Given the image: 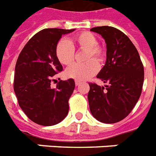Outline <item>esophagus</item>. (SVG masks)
I'll return each mask as SVG.
<instances>
[{
	"mask_svg": "<svg viewBox=\"0 0 156 156\" xmlns=\"http://www.w3.org/2000/svg\"><path fill=\"white\" fill-rule=\"evenodd\" d=\"M75 83H76V86L80 85V84H81V82L79 81V80H76V81H75Z\"/></svg>",
	"mask_w": 156,
	"mask_h": 156,
	"instance_id": "1",
	"label": "esophagus"
}]
</instances>
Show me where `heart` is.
<instances>
[{
	"label": "heart",
	"instance_id": "obj_1",
	"mask_svg": "<svg viewBox=\"0 0 156 156\" xmlns=\"http://www.w3.org/2000/svg\"><path fill=\"white\" fill-rule=\"evenodd\" d=\"M96 36L90 32H82L75 37V43L80 49H85V60L93 57L98 61H101L105 56V51L101 46L98 45ZM55 54L62 64L68 65L74 59L75 50L72 43L67 39H61L55 47ZM90 61V60H89ZM99 67L95 60L91 59L85 63H74L66 70L68 77L76 80L83 81L88 79L98 72Z\"/></svg>",
	"mask_w": 156,
	"mask_h": 156
}]
</instances>
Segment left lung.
Here are the masks:
<instances>
[{
  "instance_id": "1",
  "label": "left lung",
  "mask_w": 156,
  "mask_h": 156,
  "mask_svg": "<svg viewBox=\"0 0 156 156\" xmlns=\"http://www.w3.org/2000/svg\"><path fill=\"white\" fill-rule=\"evenodd\" d=\"M90 30L101 34L106 43V61L97 77L108 84L88 83L89 109L101 122H118L127 117L140 98L143 63L136 47L121 30L107 26Z\"/></svg>"
}]
</instances>
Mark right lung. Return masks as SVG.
<instances>
[{
    "label": "right lung",
    "instance_id": "add662e5",
    "mask_svg": "<svg viewBox=\"0 0 156 156\" xmlns=\"http://www.w3.org/2000/svg\"><path fill=\"white\" fill-rule=\"evenodd\" d=\"M74 30L44 29L28 41L17 58L14 93L21 109L38 125H56L68 115L74 80H61L55 88L51 84L55 75L63 71L55 54L57 43L62 35Z\"/></svg>",
    "mask_w": 156,
    "mask_h": 156
}]
</instances>
